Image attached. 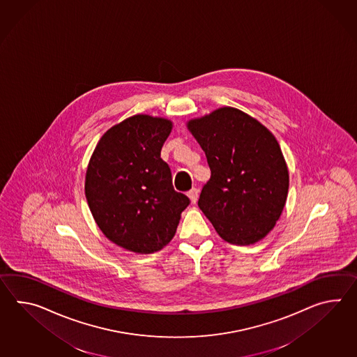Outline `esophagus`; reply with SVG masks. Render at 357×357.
I'll return each instance as SVG.
<instances>
[{"mask_svg":"<svg viewBox=\"0 0 357 357\" xmlns=\"http://www.w3.org/2000/svg\"><path fill=\"white\" fill-rule=\"evenodd\" d=\"M188 197H190V202H192V204H196L198 198V190H196V188H192V190L188 192Z\"/></svg>","mask_w":357,"mask_h":357,"instance_id":"obj_1","label":"esophagus"}]
</instances>
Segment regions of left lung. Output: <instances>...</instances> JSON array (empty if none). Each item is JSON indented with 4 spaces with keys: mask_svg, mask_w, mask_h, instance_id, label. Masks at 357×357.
<instances>
[{
    "mask_svg": "<svg viewBox=\"0 0 357 357\" xmlns=\"http://www.w3.org/2000/svg\"><path fill=\"white\" fill-rule=\"evenodd\" d=\"M211 170L198 207L228 243L266 237L284 208L289 174L277 138L259 120L224 106L187 121Z\"/></svg>",
    "mask_w": 357,
    "mask_h": 357,
    "instance_id": "1",
    "label": "left lung"
}]
</instances>
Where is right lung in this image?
Masks as SVG:
<instances>
[{
    "label": "right lung",
    "instance_id": "right-lung-1",
    "mask_svg": "<svg viewBox=\"0 0 357 357\" xmlns=\"http://www.w3.org/2000/svg\"><path fill=\"white\" fill-rule=\"evenodd\" d=\"M172 129L167 118L133 115L100 138L88 162L84 192L96 224L112 243L135 254L167 246L190 205L160 158Z\"/></svg>",
    "mask_w": 357,
    "mask_h": 357
}]
</instances>
